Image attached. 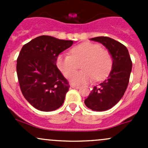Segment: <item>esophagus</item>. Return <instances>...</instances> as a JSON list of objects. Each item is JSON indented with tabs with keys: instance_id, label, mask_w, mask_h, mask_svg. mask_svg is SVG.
<instances>
[{
	"instance_id": "esophagus-1",
	"label": "esophagus",
	"mask_w": 148,
	"mask_h": 148,
	"mask_svg": "<svg viewBox=\"0 0 148 148\" xmlns=\"http://www.w3.org/2000/svg\"><path fill=\"white\" fill-rule=\"evenodd\" d=\"M71 87L74 88V89H79L80 86H77V85H71Z\"/></svg>"
}]
</instances>
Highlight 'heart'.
<instances>
[{
    "label": "heart",
    "instance_id": "1",
    "mask_svg": "<svg viewBox=\"0 0 148 148\" xmlns=\"http://www.w3.org/2000/svg\"><path fill=\"white\" fill-rule=\"evenodd\" d=\"M70 54L62 53L56 57V64L61 72L69 77L81 64L82 71L74 73L70 77L74 84H86L94 80L105 78L111 70L112 57L107 49L99 44L84 42L74 46Z\"/></svg>",
    "mask_w": 148,
    "mask_h": 148
}]
</instances>
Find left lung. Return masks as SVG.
<instances>
[{"label": "left lung", "mask_w": 148, "mask_h": 148, "mask_svg": "<svg viewBox=\"0 0 148 148\" xmlns=\"http://www.w3.org/2000/svg\"><path fill=\"white\" fill-rule=\"evenodd\" d=\"M103 44L112 57V67L108 77L94 86L84 100L88 108L94 111H105L122 99L128 86L132 63L126 46L107 36L91 38Z\"/></svg>", "instance_id": "left-lung-1"}]
</instances>
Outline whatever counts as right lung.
Wrapping results in <instances>:
<instances>
[{"instance_id":"1","label":"right lung","mask_w":148,"mask_h":148,"mask_svg":"<svg viewBox=\"0 0 148 148\" xmlns=\"http://www.w3.org/2000/svg\"><path fill=\"white\" fill-rule=\"evenodd\" d=\"M73 41L41 36L22 47L16 71L22 94L36 109L50 112L64 102L69 84L56 66V57Z\"/></svg>"}]
</instances>
